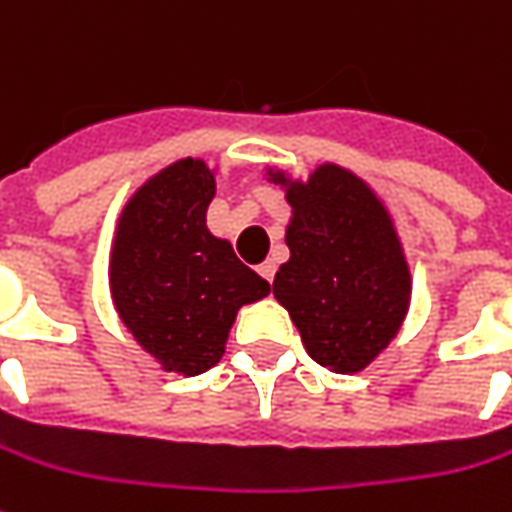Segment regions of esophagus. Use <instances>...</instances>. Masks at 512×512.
Here are the masks:
<instances>
[{
  "instance_id": "esophagus-1",
  "label": "esophagus",
  "mask_w": 512,
  "mask_h": 512,
  "mask_svg": "<svg viewBox=\"0 0 512 512\" xmlns=\"http://www.w3.org/2000/svg\"><path fill=\"white\" fill-rule=\"evenodd\" d=\"M257 271H260V277H263V280H274V271H277V266H274V260H266V263H260V266H257Z\"/></svg>"
}]
</instances>
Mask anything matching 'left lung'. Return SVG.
Returning <instances> with one entry per match:
<instances>
[{
	"label": "left lung",
	"mask_w": 512,
	"mask_h": 512,
	"mask_svg": "<svg viewBox=\"0 0 512 512\" xmlns=\"http://www.w3.org/2000/svg\"><path fill=\"white\" fill-rule=\"evenodd\" d=\"M266 176L291 207V257L274 274V297L316 364L361 373L398 336L412 300V271L387 204L333 162L308 179L280 168H266Z\"/></svg>",
	"instance_id": "obj_1"
}]
</instances>
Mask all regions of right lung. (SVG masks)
I'll use <instances>...</instances> for the list:
<instances>
[{
    "label": "right lung",
    "instance_id": "1",
    "mask_svg": "<svg viewBox=\"0 0 512 512\" xmlns=\"http://www.w3.org/2000/svg\"><path fill=\"white\" fill-rule=\"evenodd\" d=\"M215 170L176 159L125 201L109 255L114 311L165 373L190 378L218 364L243 305L271 285L207 229Z\"/></svg>",
    "mask_w": 512,
    "mask_h": 512
}]
</instances>
